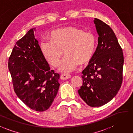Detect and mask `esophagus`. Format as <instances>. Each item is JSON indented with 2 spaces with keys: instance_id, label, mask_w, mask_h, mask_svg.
Listing matches in <instances>:
<instances>
[{
  "instance_id": "1",
  "label": "esophagus",
  "mask_w": 133,
  "mask_h": 133,
  "mask_svg": "<svg viewBox=\"0 0 133 133\" xmlns=\"http://www.w3.org/2000/svg\"><path fill=\"white\" fill-rule=\"evenodd\" d=\"M70 77H71L70 75L62 74H61V76H60V79H63V80H66V79H69Z\"/></svg>"
}]
</instances>
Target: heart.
Masks as SVG:
<instances>
[{
	"instance_id": "1",
	"label": "heart",
	"mask_w": 133,
	"mask_h": 133,
	"mask_svg": "<svg viewBox=\"0 0 133 133\" xmlns=\"http://www.w3.org/2000/svg\"><path fill=\"white\" fill-rule=\"evenodd\" d=\"M50 38L51 41L41 43V50L47 62L54 67L59 64L64 52L66 56L59 66V71L62 73L73 71L79 64H88L95 55L96 39L91 32L69 26L52 31Z\"/></svg>"
}]
</instances>
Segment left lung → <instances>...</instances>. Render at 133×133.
Wrapping results in <instances>:
<instances>
[{
  "instance_id": "1",
  "label": "left lung",
  "mask_w": 133,
  "mask_h": 133,
  "mask_svg": "<svg viewBox=\"0 0 133 133\" xmlns=\"http://www.w3.org/2000/svg\"><path fill=\"white\" fill-rule=\"evenodd\" d=\"M98 43L92 60L83 71L79 95L91 107L109 102L121 87L124 57L115 34L109 26L95 18Z\"/></svg>"
}]
</instances>
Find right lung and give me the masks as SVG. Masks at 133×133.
<instances>
[{
	"label": "right lung",
	"mask_w": 133,
	"mask_h": 133,
	"mask_svg": "<svg viewBox=\"0 0 133 133\" xmlns=\"http://www.w3.org/2000/svg\"><path fill=\"white\" fill-rule=\"evenodd\" d=\"M30 29L14 45L8 67L14 90L25 104L38 112L49 109L58 92L59 74L50 69Z\"/></svg>",
	"instance_id": "add662e5"
}]
</instances>
